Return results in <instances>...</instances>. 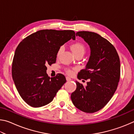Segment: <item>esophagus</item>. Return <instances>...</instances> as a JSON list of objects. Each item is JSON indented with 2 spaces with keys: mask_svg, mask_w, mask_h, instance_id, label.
<instances>
[{
  "mask_svg": "<svg viewBox=\"0 0 134 134\" xmlns=\"http://www.w3.org/2000/svg\"><path fill=\"white\" fill-rule=\"evenodd\" d=\"M71 80V78L69 77H67V76L66 77V80H67V81H70Z\"/></svg>",
  "mask_w": 134,
  "mask_h": 134,
  "instance_id": "obj_1",
  "label": "esophagus"
}]
</instances>
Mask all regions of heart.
<instances>
[{
	"label": "heart",
	"mask_w": 134,
	"mask_h": 134,
	"mask_svg": "<svg viewBox=\"0 0 134 134\" xmlns=\"http://www.w3.org/2000/svg\"><path fill=\"white\" fill-rule=\"evenodd\" d=\"M63 47H61L60 48H59L58 51L57 52V56L60 55V54L63 51ZM71 49L75 55H78V54H84L85 53V47L84 46V45L80 42H76L75 44H72L71 45ZM67 72L69 74H71L72 73V70L70 69L67 70Z\"/></svg>",
	"instance_id": "obj_1"
}]
</instances>
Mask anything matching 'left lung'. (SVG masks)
<instances>
[{
  "instance_id": "obj_1",
  "label": "left lung",
  "mask_w": 134,
  "mask_h": 134,
  "mask_svg": "<svg viewBox=\"0 0 134 134\" xmlns=\"http://www.w3.org/2000/svg\"><path fill=\"white\" fill-rule=\"evenodd\" d=\"M76 36L82 38L90 49L89 61L77 78L89 81L85 87L77 81L71 99L79 109L94 113L102 109L116 91L121 71L119 57L113 45L96 33L79 31Z\"/></svg>"
}]
</instances>
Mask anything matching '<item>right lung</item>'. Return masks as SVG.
<instances>
[{
  "label": "right lung",
  "instance_id": "right-lung-1",
  "mask_svg": "<svg viewBox=\"0 0 134 134\" xmlns=\"http://www.w3.org/2000/svg\"><path fill=\"white\" fill-rule=\"evenodd\" d=\"M71 38H76L72 30L43 29L28 36L18 45L12 62V78L20 96L29 106L39 108L49 103L66 82L62 74L49 77L47 65L55 63L59 48Z\"/></svg>",
  "mask_w": 134,
  "mask_h": 134
}]
</instances>
